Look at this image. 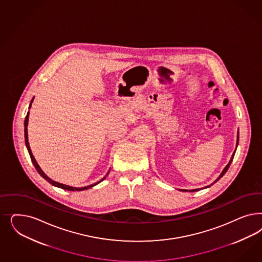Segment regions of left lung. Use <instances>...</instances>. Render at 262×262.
I'll list each match as a JSON object with an SVG mask.
<instances>
[{
    "mask_svg": "<svg viewBox=\"0 0 262 262\" xmlns=\"http://www.w3.org/2000/svg\"><path fill=\"white\" fill-rule=\"evenodd\" d=\"M237 134H238V135H237L236 147L237 145H238V142H239V133H237ZM235 151H236V149H235V150H234V152H233V154H232V156H231L230 160H229V162H228V165L226 166V168L223 169V171L221 172V174H220L219 178H217V179H216V180H215V181H214V182H213L212 184H210V185L206 186V187H203V189H205V188H208V187H210V186L213 185L214 183H216V182H217V181L219 180L220 178H223V176H224V174H225V173H226V172L228 171V168H229V166H230L231 162H232V160H233V157H234V154H235ZM201 189H202V188H200V189H193V190H189V191H190V192H195V191H200ZM180 191H182V192H189L188 190H181V189H180Z\"/></svg>",
    "mask_w": 262,
    "mask_h": 262,
    "instance_id": "left-lung-1",
    "label": "left lung"
}]
</instances>
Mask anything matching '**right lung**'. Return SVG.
<instances>
[{"label": "right lung", "mask_w": 262, "mask_h": 262, "mask_svg": "<svg viewBox=\"0 0 262 262\" xmlns=\"http://www.w3.org/2000/svg\"><path fill=\"white\" fill-rule=\"evenodd\" d=\"M34 98L32 99V101H31V104H30V106H29V109L31 108V106H32V103L34 101ZM29 115H30V112H28V114H27V116H26L25 118V122H24V127H25V129H24V131H25V143L26 146H27V148H28V151H29V154H30V157H31V160L33 162V164H34V168L36 169L37 170V172L44 179H46L49 183H51L52 185L56 186V187H59V188H61V189H63V190H68V191H83V190H86V189H90V188H92L93 186L97 185L98 183H100L101 181H103L106 177L104 178H102L100 181H98V182H96V183H94L93 185L90 186H85V187H81V188H76V187H71V186L64 185V184H61V183H59V182H56V181H54V180H52L50 178H48L44 172H43L42 169H40V167H39V165L37 164V162L36 160L34 159V155H33V153H32V150H31V147H30V144H29V141H28V121H29ZM108 174V173H107Z\"/></svg>", "instance_id": "add662e5"}]
</instances>
